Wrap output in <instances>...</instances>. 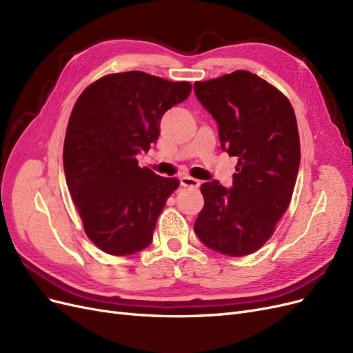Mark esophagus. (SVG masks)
I'll list each match as a JSON object with an SVG mask.
<instances>
[{
  "label": "esophagus",
  "instance_id": "1",
  "mask_svg": "<svg viewBox=\"0 0 353 353\" xmlns=\"http://www.w3.org/2000/svg\"><path fill=\"white\" fill-rule=\"evenodd\" d=\"M179 184L187 188H199L200 187V181L191 178V176H183L179 179Z\"/></svg>",
  "mask_w": 353,
  "mask_h": 353
}]
</instances>
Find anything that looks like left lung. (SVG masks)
<instances>
[{"label":"left lung","instance_id":"1","mask_svg":"<svg viewBox=\"0 0 353 353\" xmlns=\"http://www.w3.org/2000/svg\"><path fill=\"white\" fill-rule=\"evenodd\" d=\"M194 92L218 123L222 150L239 157L231 188L216 179L201 184L205 206L194 231L209 249L240 258L270 240L292 200L301 163L294 110L245 70L196 82Z\"/></svg>","mask_w":353,"mask_h":353}]
</instances>
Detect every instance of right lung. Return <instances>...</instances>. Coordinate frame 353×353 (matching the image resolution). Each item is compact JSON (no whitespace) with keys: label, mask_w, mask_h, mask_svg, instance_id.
Returning a JSON list of instances; mask_svg holds the SVG:
<instances>
[{"label":"right lung","mask_w":353,"mask_h":353,"mask_svg":"<svg viewBox=\"0 0 353 353\" xmlns=\"http://www.w3.org/2000/svg\"><path fill=\"white\" fill-rule=\"evenodd\" d=\"M188 82L144 72L108 74L74 103L65 147L66 183L88 239L103 252L128 256L150 245L176 178L138 166L165 112L188 99Z\"/></svg>","instance_id":"1"}]
</instances>
